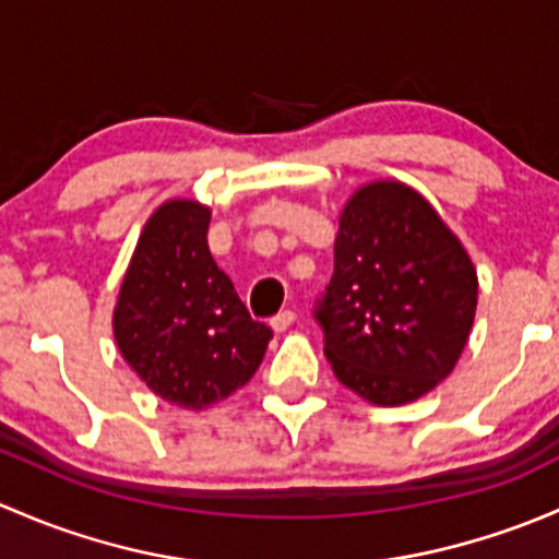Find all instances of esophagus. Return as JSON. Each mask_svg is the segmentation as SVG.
Wrapping results in <instances>:
<instances>
[{
  "label": "esophagus",
  "instance_id": "34e87169",
  "mask_svg": "<svg viewBox=\"0 0 559 559\" xmlns=\"http://www.w3.org/2000/svg\"><path fill=\"white\" fill-rule=\"evenodd\" d=\"M293 322H296V312H293V309H282L280 314H274V318H272V328L277 333H282V331H287Z\"/></svg>",
  "mask_w": 559,
  "mask_h": 559
}]
</instances>
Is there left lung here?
I'll list each match as a JSON object with an SVG mask.
<instances>
[{
    "label": "left lung",
    "mask_w": 559,
    "mask_h": 559,
    "mask_svg": "<svg viewBox=\"0 0 559 559\" xmlns=\"http://www.w3.org/2000/svg\"><path fill=\"white\" fill-rule=\"evenodd\" d=\"M476 287L468 252L423 195L401 182L360 188L312 312L338 382L379 406L430 393L468 342Z\"/></svg>",
    "instance_id": "1"
}]
</instances>
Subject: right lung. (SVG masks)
Here are the masks:
<instances>
[{
	"label": "right lung",
	"mask_w": 559,
	"mask_h": 559,
	"mask_svg": "<svg viewBox=\"0 0 559 559\" xmlns=\"http://www.w3.org/2000/svg\"><path fill=\"white\" fill-rule=\"evenodd\" d=\"M206 228L210 210L195 201L160 206L142 231L112 320L126 364L182 408H204L245 388L274 336L217 269Z\"/></svg>",
	"instance_id": "add662e5"
}]
</instances>
